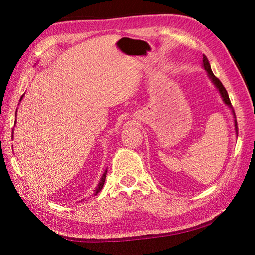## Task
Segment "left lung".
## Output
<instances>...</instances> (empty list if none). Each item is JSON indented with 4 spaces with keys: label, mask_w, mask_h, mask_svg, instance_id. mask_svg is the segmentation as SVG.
Listing matches in <instances>:
<instances>
[{
    "label": "left lung",
    "mask_w": 255,
    "mask_h": 255,
    "mask_svg": "<svg viewBox=\"0 0 255 255\" xmlns=\"http://www.w3.org/2000/svg\"><path fill=\"white\" fill-rule=\"evenodd\" d=\"M202 66H204V68L207 71V73H208V76H209V79L211 80V82H213L216 88L218 89V91H219V93H221V96H222V98H223V101L225 102V105H227V106L230 107L231 109H232L233 115H234V118H235V119H234V123H235V131H236V133H237V131H239V128H237V122H236V117H235V112H234V109H233V107H232L230 97H228V93H227V91H226V89L224 88V85L222 84V82L219 81V80L217 79V77H216V76L214 75L213 71H211L210 64H209V62H208V58H207L205 55H204V58H202Z\"/></svg>",
    "instance_id": "1"
}]
</instances>
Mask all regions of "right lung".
Returning <instances> with one entry per match:
<instances>
[{
    "label": "right lung",
    "mask_w": 255,
    "mask_h": 255,
    "mask_svg": "<svg viewBox=\"0 0 255 255\" xmlns=\"http://www.w3.org/2000/svg\"><path fill=\"white\" fill-rule=\"evenodd\" d=\"M22 98H23V96L21 97V99H22ZM21 99H20V101H21ZM15 116H16V112H15ZM12 137H13V130H12ZM106 175H107V170L105 171V173H103V174H102V176H101L100 182H99L98 187H97V189H96V191H94V196L98 195V193L101 191V189L103 188V184H105V181H106Z\"/></svg>",
    "instance_id": "1"
}]
</instances>
